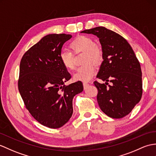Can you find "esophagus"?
<instances>
[{"label": "esophagus", "instance_id": "1", "mask_svg": "<svg viewBox=\"0 0 156 156\" xmlns=\"http://www.w3.org/2000/svg\"><path fill=\"white\" fill-rule=\"evenodd\" d=\"M83 86H84V88L86 89L87 87L89 86V84H88V83H87V82H84V83H83Z\"/></svg>", "mask_w": 156, "mask_h": 156}]
</instances>
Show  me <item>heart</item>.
Listing matches in <instances>:
<instances>
[{
    "label": "heart",
    "instance_id": "obj_1",
    "mask_svg": "<svg viewBox=\"0 0 156 156\" xmlns=\"http://www.w3.org/2000/svg\"><path fill=\"white\" fill-rule=\"evenodd\" d=\"M70 48L76 53L84 52L83 62H87L78 68L77 72L74 74V79L76 81L82 82L90 80L96 72L95 66L91 62L98 64L102 61V50L95 44L92 38L86 36H80L76 38L70 43ZM59 58L62 65L66 70L74 69V57L70 51L63 50L60 53Z\"/></svg>",
    "mask_w": 156,
    "mask_h": 156
}]
</instances>
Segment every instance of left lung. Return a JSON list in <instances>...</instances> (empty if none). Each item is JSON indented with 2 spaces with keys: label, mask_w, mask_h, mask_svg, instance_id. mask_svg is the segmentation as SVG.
I'll use <instances>...</instances> for the list:
<instances>
[{
  "label": "left lung",
  "mask_w": 156,
  "mask_h": 156,
  "mask_svg": "<svg viewBox=\"0 0 156 156\" xmlns=\"http://www.w3.org/2000/svg\"><path fill=\"white\" fill-rule=\"evenodd\" d=\"M81 33L96 35L102 46L103 62L96 77L106 82H94L100 109L112 118L126 116L142 95V70L134 52L124 38L105 27L88 29Z\"/></svg>",
  "instance_id": "1"
}]
</instances>
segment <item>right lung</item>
<instances>
[{
	"label": "right lung",
	"mask_w": 156,
	"mask_h": 156,
	"mask_svg": "<svg viewBox=\"0 0 156 156\" xmlns=\"http://www.w3.org/2000/svg\"><path fill=\"white\" fill-rule=\"evenodd\" d=\"M71 34H52L29 49L20 64L19 90L34 118L50 128L64 126L73 113L72 100L83 91L80 81L68 86L71 78L62 65L60 53Z\"/></svg>",
	"instance_id": "right-lung-1"
}]
</instances>
